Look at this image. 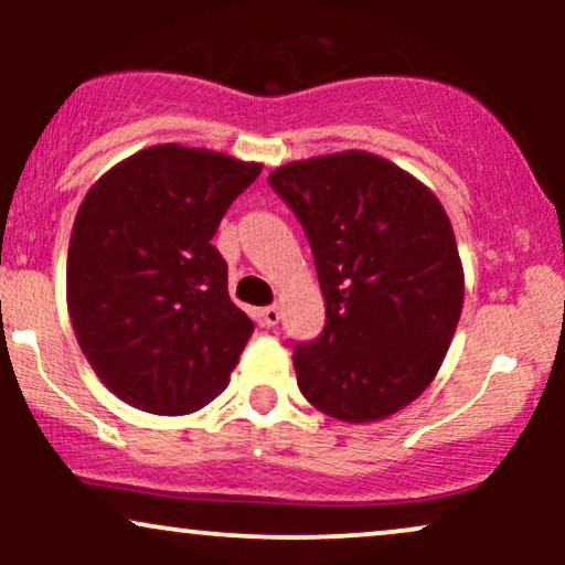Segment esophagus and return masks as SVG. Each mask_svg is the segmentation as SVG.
<instances>
[{
    "label": "esophagus",
    "mask_w": 565,
    "mask_h": 565,
    "mask_svg": "<svg viewBox=\"0 0 565 565\" xmlns=\"http://www.w3.org/2000/svg\"><path fill=\"white\" fill-rule=\"evenodd\" d=\"M260 319H263L265 327H276L278 319H281V310H278L276 305H268V308L260 310Z\"/></svg>",
    "instance_id": "34e87169"
}]
</instances>
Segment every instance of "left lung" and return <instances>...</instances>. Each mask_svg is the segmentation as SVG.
<instances>
[{
  "label": "left lung",
  "instance_id": "left-lung-1",
  "mask_svg": "<svg viewBox=\"0 0 565 565\" xmlns=\"http://www.w3.org/2000/svg\"><path fill=\"white\" fill-rule=\"evenodd\" d=\"M268 183L302 223L327 327L295 348L297 385L350 425L425 393L457 332L465 270L436 193L369 151L289 161Z\"/></svg>",
  "mask_w": 565,
  "mask_h": 565
}]
</instances>
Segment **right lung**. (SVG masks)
Instances as JSON below:
<instances>
[{"label":"right lung","mask_w":565,"mask_h":565,"mask_svg":"<svg viewBox=\"0 0 565 565\" xmlns=\"http://www.w3.org/2000/svg\"><path fill=\"white\" fill-rule=\"evenodd\" d=\"M257 161L142 148L111 167L76 212L66 300L76 342L103 385L148 414H191L228 385L252 337L212 244Z\"/></svg>","instance_id":"1"}]
</instances>
